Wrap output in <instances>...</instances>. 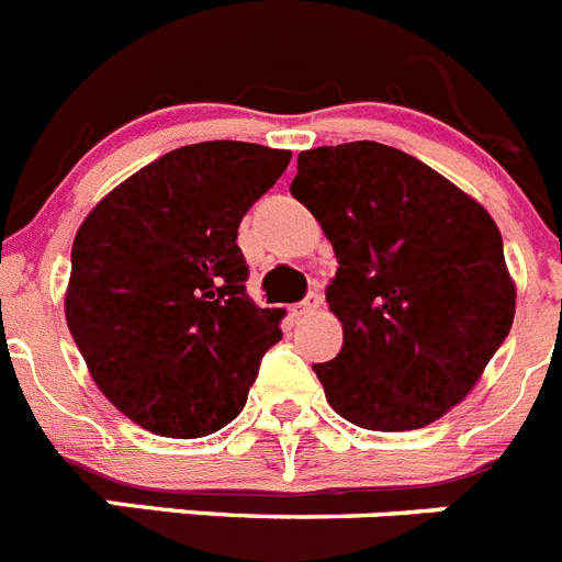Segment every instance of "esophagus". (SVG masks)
<instances>
[{
    "label": "esophagus",
    "instance_id": "esophagus-1",
    "mask_svg": "<svg viewBox=\"0 0 562 562\" xmlns=\"http://www.w3.org/2000/svg\"><path fill=\"white\" fill-rule=\"evenodd\" d=\"M321 304H324V295H321V292H310V295H306L295 310H292V315H295L297 321H301V317H310L321 310Z\"/></svg>",
    "mask_w": 562,
    "mask_h": 562
}]
</instances>
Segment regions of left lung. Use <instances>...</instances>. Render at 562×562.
<instances>
[{
  "instance_id": "left-lung-1",
  "label": "left lung",
  "mask_w": 562,
  "mask_h": 562,
  "mask_svg": "<svg viewBox=\"0 0 562 562\" xmlns=\"http://www.w3.org/2000/svg\"><path fill=\"white\" fill-rule=\"evenodd\" d=\"M290 191L340 265L326 304L342 349L312 366L326 402L382 434L448 414L513 329L515 281L493 216L439 171L374 140L301 151Z\"/></svg>"
}]
</instances>
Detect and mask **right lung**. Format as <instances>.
Here are the masks:
<instances>
[{"mask_svg":"<svg viewBox=\"0 0 562 562\" xmlns=\"http://www.w3.org/2000/svg\"><path fill=\"white\" fill-rule=\"evenodd\" d=\"M292 151L207 140L173 148L109 191L72 241L64 315L123 416L171 439L241 414L281 312L256 306L238 222Z\"/></svg>","mask_w":562,"mask_h":562,"instance_id":"add662e5","label":"right lung"}]
</instances>
